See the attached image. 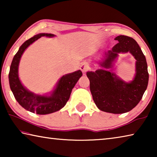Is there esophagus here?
I'll return each mask as SVG.
<instances>
[{"label": "esophagus", "mask_w": 157, "mask_h": 157, "mask_svg": "<svg viewBox=\"0 0 157 157\" xmlns=\"http://www.w3.org/2000/svg\"><path fill=\"white\" fill-rule=\"evenodd\" d=\"M89 66L86 63H83L80 65V70L82 71V73H85L87 71L89 70Z\"/></svg>", "instance_id": "1"}]
</instances>
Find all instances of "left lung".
<instances>
[{"mask_svg":"<svg viewBox=\"0 0 157 157\" xmlns=\"http://www.w3.org/2000/svg\"><path fill=\"white\" fill-rule=\"evenodd\" d=\"M118 43L105 53V59L100 63L105 68L112 67L118 54L129 52L136 62V75L131 82H124L116 74L98 69L87 72L93 99L100 110L111 113L128 112L139 104L147 89L149 79L145 55L137 42L132 37L119 35Z\"/></svg>","mask_w":157,"mask_h":157,"instance_id":"left-lung-1","label":"left lung"}]
</instances>
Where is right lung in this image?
<instances>
[{
	"instance_id": "right-lung-1",
	"label": "right lung",
	"mask_w": 157,
	"mask_h": 157,
	"mask_svg": "<svg viewBox=\"0 0 157 157\" xmlns=\"http://www.w3.org/2000/svg\"><path fill=\"white\" fill-rule=\"evenodd\" d=\"M44 36L52 37L55 35L48 33L38 34L31 37L21 45L19 50L13 58L9 73L10 89L18 104L30 112L41 115L55 112L64 107L70 98L72 89L82 75L80 70L63 75L58 82L56 88L48 96L34 94L23 86L18 78V74L21 57L25 50L30 44Z\"/></svg>"
}]
</instances>
